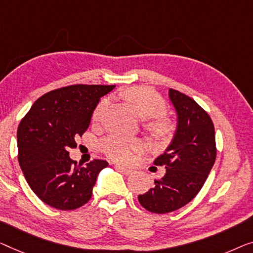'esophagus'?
<instances>
[{
	"mask_svg": "<svg viewBox=\"0 0 253 253\" xmlns=\"http://www.w3.org/2000/svg\"><path fill=\"white\" fill-rule=\"evenodd\" d=\"M116 169H117V170H118V171L122 172V174L125 175V176H129V175L133 174V170H131V169L124 168V167H122V166L117 165V166H116Z\"/></svg>",
	"mask_w": 253,
	"mask_h": 253,
	"instance_id": "esophagus-1",
	"label": "esophagus"
}]
</instances>
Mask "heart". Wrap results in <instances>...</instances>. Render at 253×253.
<instances>
[{
  "instance_id": "obj_1",
  "label": "heart",
  "mask_w": 253,
  "mask_h": 253,
  "mask_svg": "<svg viewBox=\"0 0 253 253\" xmlns=\"http://www.w3.org/2000/svg\"><path fill=\"white\" fill-rule=\"evenodd\" d=\"M122 95L138 116L142 118H150L145 123V128L156 141L164 142L170 136L172 124L163 116L166 111V102L159 94L149 87L133 86L124 90ZM107 105V100H101L97 103L92 115L94 123L100 122ZM100 150L111 160L128 164L133 160L134 153L143 150V143L138 138H128L112 134L100 143Z\"/></svg>"
}]
</instances>
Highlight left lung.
Here are the masks:
<instances>
[{
	"mask_svg": "<svg viewBox=\"0 0 253 253\" xmlns=\"http://www.w3.org/2000/svg\"><path fill=\"white\" fill-rule=\"evenodd\" d=\"M169 99L177 114V129L165 153L154 160L166 174L138 195L143 208L154 213L171 212L192 201L208 178L217 153L213 123L207 111L176 89H169Z\"/></svg>",
	"mask_w": 253,
	"mask_h": 253,
	"instance_id": "obj_1",
	"label": "left lung"
}]
</instances>
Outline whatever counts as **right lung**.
<instances>
[{"mask_svg": "<svg viewBox=\"0 0 253 253\" xmlns=\"http://www.w3.org/2000/svg\"><path fill=\"white\" fill-rule=\"evenodd\" d=\"M115 85H70L35 101L19 124L18 160L34 193L59 210H74L92 197L97 175L108 166L94 159L85 167L71 160L68 150L87 129L101 97Z\"/></svg>", "mask_w": 253, "mask_h": 253, "instance_id": "obj_1", "label": "right lung"}]
</instances>
